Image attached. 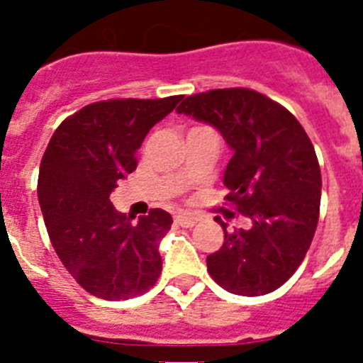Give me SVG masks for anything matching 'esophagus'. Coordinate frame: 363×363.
Instances as JSON below:
<instances>
[{
  "label": "esophagus",
  "mask_w": 363,
  "mask_h": 363,
  "mask_svg": "<svg viewBox=\"0 0 363 363\" xmlns=\"http://www.w3.org/2000/svg\"><path fill=\"white\" fill-rule=\"evenodd\" d=\"M174 221L182 227H194L198 223V216H194V214H189V213H178L174 216Z\"/></svg>",
  "instance_id": "obj_1"
}]
</instances>
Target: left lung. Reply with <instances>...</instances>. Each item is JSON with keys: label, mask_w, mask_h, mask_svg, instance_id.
<instances>
[{"label": "left lung", "mask_w": 363, "mask_h": 363, "mask_svg": "<svg viewBox=\"0 0 363 363\" xmlns=\"http://www.w3.org/2000/svg\"><path fill=\"white\" fill-rule=\"evenodd\" d=\"M176 111L216 127L233 149L225 200L251 221L229 230L214 218L225 238L207 256V271L233 294L277 291L300 267L318 225L322 174L309 136L287 108L242 86L187 96Z\"/></svg>", "instance_id": "8db88e82"}]
</instances>
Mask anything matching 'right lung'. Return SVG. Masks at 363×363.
Here are the masks:
<instances>
[{
  "label": "right lung",
  "instance_id": "1",
  "mask_svg": "<svg viewBox=\"0 0 363 363\" xmlns=\"http://www.w3.org/2000/svg\"><path fill=\"white\" fill-rule=\"evenodd\" d=\"M184 96L120 98L74 112L50 138L40 165L38 200L62 264L86 293L129 300L147 293L162 274L160 242L172 216L118 213L111 192L136 171V150L147 133Z\"/></svg>",
  "mask_w": 363,
  "mask_h": 363
}]
</instances>
